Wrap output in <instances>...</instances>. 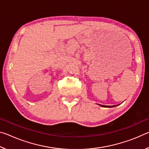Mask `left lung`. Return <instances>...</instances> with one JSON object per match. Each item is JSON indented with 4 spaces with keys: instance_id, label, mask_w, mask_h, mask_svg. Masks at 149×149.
<instances>
[{
    "instance_id": "8db88e82",
    "label": "left lung",
    "mask_w": 149,
    "mask_h": 149,
    "mask_svg": "<svg viewBox=\"0 0 149 149\" xmlns=\"http://www.w3.org/2000/svg\"><path fill=\"white\" fill-rule=\"evenodd\" d=\"M100 106H101V107H108V108H110V107H116V106H105V105H102V104H99Z\"/></svg>"
}]
</instances>
